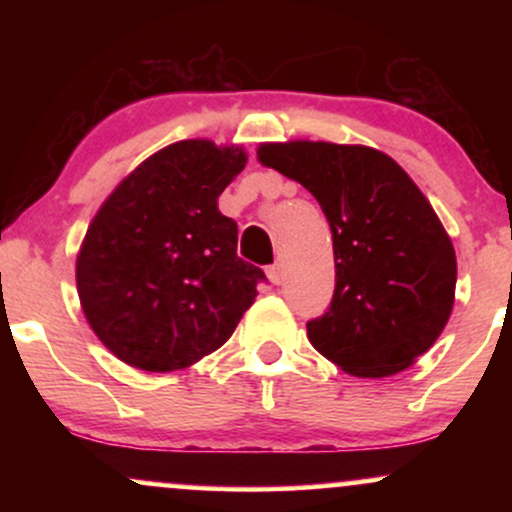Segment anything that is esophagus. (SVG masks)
I'll return each instance as SVG.
<instances>
[{"label":"esophagus","instance_id":"34e87169","mask_svg":"<svg viewBox=\"0 0 512 512\" xmlns=\"http://www.w3.org/2000/svg\"><path fill=\"white\" fill-rule=\"evenodd\" d=\"M267 276H269V281H272L274 286H281L284 284V279H286V272H284V264L281 262H276V264H272V267L267 269Z\"/></svg>","mask_w":512,"mask_h":512}]
</instances>
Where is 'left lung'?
<instances>
[{
	"label": "left lung",
	"mask_w": 512,
	"mask_h": 512,
	"mask_svg": "<svg viewBox=\"0 0 512 512\" xmlns=\"http://www.w3.org/2000/svg\"><path fill=\"white\" fill-rule=\"evenodd\" d=\"M257 158L301 182L332 231L334 296L308 322L310 344L358 378H387L448 325L457 260L431 202L404 168L361 144H260Z\"/></svg>",
	"instance_id": "8db88e82"
}]
</instances>
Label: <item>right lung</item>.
<instances>
[{
    "label": "right lung",
    "mask_w": 512,
    "mask_h": 512,
    "mask_svg": "<svg viewBox=\"0 0 512 512\" xmlns=\"http://www.w3.org/2000/svg\"><path fill=\"white\" fill-rule=\"evenodd\" d=\"M243 146L185 139L139 163L96 211L76 255V291L108 351L146 373L197 363L228 342L264 272L236 255L219 195Z\"/></svg>",
    "instance_id": "add662e5"
}]
</instances>
